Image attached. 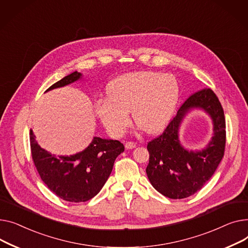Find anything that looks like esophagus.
Listing matches in <instances>:
<instances>
[{
    "instance_id": "obj_1",
    "label": "esophagus",
    "mask_w": 248,
    "mask_h": 248,
    "mask_svg": "<svg viewBox=\"0 0 248 248\" xmlns=\"http://www.w3.org/2000/svg\"><path fill=\"white\" fill-rule=\"evenodd\" d=\"M125 147H126L127 149H133V148L136 147V143H135V142H132V141H128V142H126V144H125Z\"/></svg>"
}]
</instances>
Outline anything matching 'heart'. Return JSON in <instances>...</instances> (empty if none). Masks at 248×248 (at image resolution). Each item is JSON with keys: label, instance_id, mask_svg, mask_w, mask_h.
Listing matches in <instances>:
<instances>
[{"label": "heart", "instance_id": "1", "mask_svg": "<svg viewBox=\"0 0 248 248\" xmlns=\"http://www.w3.org/2000/svg\"><path fill=\"white\" fill-rule=\"evenodd\" d=\"M108 95L95 102V110L109 132L120 137L131 124L130 110L135 123L147 132L163 128L175 111L180 88L172 75L139 71L115 78Z\"/></svg>", "mask_w": 248, "mask_h": 248}]
</instances>
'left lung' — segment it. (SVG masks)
Here are the masks:
<instances>
[{
  "instance_id": "obj_1",
  "label": "left lung",
  "mask_w": 248,
  "mask_h": 248,
  "mask_svg": "<svg viewBox=\"0 0 248 248\" xmlns=\"http://www.w3.org/2000/svg\"><path fill=\"white\" fill-rule=\"evenodd\" d=\"M192 108L207 111L214 121L215 136L208 147L193 153L184 150L178 129L185 114ZM223 108L215 93L204 88L189 96L161 135L147 144V176L158 192L171 199L193 195L214 174L225 151L226 131Z\"/></svg>"
}]
</instances>
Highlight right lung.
I'll return each instance as SVG.
<instances>
[{
    "mask_svg": "<svg viewBox=\"0 0 248 248\" xmlns=\"http://www.w3.org/2000/svg\"><path fill=\"white\" fill-rule=\"evenodd\" d=\"M80 77V73H72L47 91L75 82ZM30 145L34 164L43 182L58 197L76 203L88 201L99 193L110 176L115 159L124 151V145L118 140L94 137L84 151L56 157L39 146L32 130Z\"/></svg>",
    "mask_w": 248,
    "mask_h": 248,
    "instance_id": "obj_1",
    "label": "right lung"
}]
</instances>
